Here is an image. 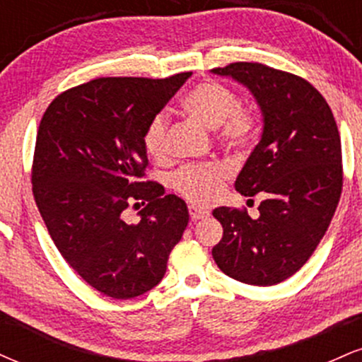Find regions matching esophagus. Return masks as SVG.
<instances>
[{"instance_id": "34e87169", "label": "esophagus", "mask_w": 362, "mask_h": 362, "mask_svg": "<svg viewBox=\"0 0 362 362\" xmlns=\"http://www.w3.org/2000/svg\"><path fill=\"white\" fill-rule=\"evenodd\" d=\"M189 214H190V218H192V221H197V219L207 218V216H209V211H206V209H202V207L192 204V206H189Z\"/></svg>"}]
</instances>
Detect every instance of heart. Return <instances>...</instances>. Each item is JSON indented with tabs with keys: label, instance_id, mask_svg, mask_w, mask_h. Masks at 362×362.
I'll use <instances>...</instances> for the list:
<instances>
[{
	"label": "heart",
	"instance_id": "b5f03b06",
	"mask_svg": "<svg viewBox=\"0 0 362 362\" xmlns=\"http://www.w3.org/2000/svg\"><path fill=\"white\" fill-rule=\"evenodd\" d=\"M187 115L207 129H218V139L231 149L250 146L257 136L259 119L252 109L238 107L235 93L216 81H202L182 98ZM168 115L158 112L148 122L143 134L144 149L149 156L161 158L167 144ZM226 170L219 165L184 167L173 175L172 184L180 194L199 204H209L221 190Z\"/></svg>",
	"mask_w": 362,
	"mask_h": 362
}]
</instances>
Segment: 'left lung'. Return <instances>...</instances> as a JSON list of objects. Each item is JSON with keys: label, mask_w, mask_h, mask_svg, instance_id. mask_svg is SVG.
Masks as SVG:
<instances>
[{"label": "left lung", "mask_w": 362, "mask_h": 362, "mask_svg": "<svg viewBox=\"0 0 362 362\" xmlns=\"http://www.w3.org/2000/svg\"><path fill=\"white\" fill-rule=\"evenodd\" d=\"M243 85L262 112V136L235 182L242 195L260 194L259 218L216 207L223 238L218 267L252 286H274L296 274L325 235L342 192L337 124L317 88L259 62L211 69Z\"/></svg>", "instance_id": "8db88e82"}]
</instances>
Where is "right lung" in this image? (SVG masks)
Segmentation results:
<instances>
[{"mask_svg":"<svg viewBox=\"0 0 362 362\" xmlns=\"http://www.w3.org/2000/svg\"><path fill=\"white\" fill-rule=\"evenodd\" d=\"M190 76L97 78L57 95L40 120L37 207L62 259L105 296L155 288L189 223L185 201L143 180V134ZM139 200L148 202L140 223H126L123 211Z\"/></svg>","mask_w":362,"mask_h":362,"instance_id":"add662e5","label":"right lung"}]
</instances>
